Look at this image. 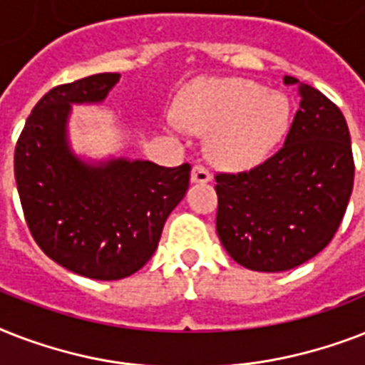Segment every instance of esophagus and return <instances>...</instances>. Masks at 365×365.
I'll use <instances>...</instances> for the list:
<instances>
[{
	"mask_svg": "<svg viewBox=\"0 0 365 365\" xmlns=\"http://www.w3.org/2000/svg\"><path fill=\"white\" fill-rule=\"evenodd\" d=\"M212 180V174L206 170L205 166H193V170H191V182L193 183H206Z\"/></svg>",
	"mask_w": 365,
	"mask_h": 365,
	"instance_id": "obj_1",
	"label": "esophagus"
}]
</instances>
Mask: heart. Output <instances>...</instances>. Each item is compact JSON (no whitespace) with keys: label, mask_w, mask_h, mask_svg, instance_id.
<instances>
[{"label":"heart","mask_w":365,"mask_h":365,"mask_svg":"<svg viewBox=\"0 0 365 365\" xmlns=\"http://www.w3.org/2000/svg\"><path fill=\"white\" fill-rule=\"evenodd\" d=\"M178 123L197 134H210L216 163L242 170L261 165L289 128V100L265 93L246 79H199L185 88L176 108Z\"/></svg>","instance_id":"1"}]
</instances>
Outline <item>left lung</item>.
<instances>
[{
    "instance_id": "1",
    "label": "left lung",
    "mask_w": 365,
    "mask_h": 365,
    "mask_svg": "<svg viewBox=\"0 0 365 365\" xmlns=\"http://www.w3.org/2000/svg\"><path fill=\"white\" fill-rule=\"evenodd\" d=\"M284 83L297 85L301 102L282 148L252 170L216 176L217 237L239 265L259 272L288 271L322 252L354 183L339 108L295 77Z\"/></svg>"
}]
</instances>
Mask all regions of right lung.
Here are the masks:
<instances>
[{"instance_id": "obj_1", "label": "right lung", "mask_w": 365, "mask_h": 365, "mask_svg": "<svg viewBox=\"0 0 365 365\" xmlns=\"http://www.w3.org/2000/svg\"><path fill=\"white\" fill-rule=\"evenodd\" d=\"M119 77L96 73L51 88L14 149V180L34 240L58 265L94 280L130 277L151 259L191 170L187 163L166 168L125 157L91 163L71 149V106L104 102Z\"/></svg>"}]
</instances>
